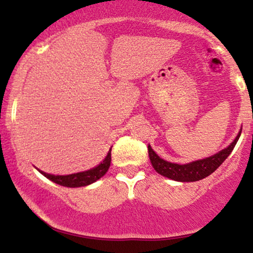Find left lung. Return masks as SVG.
<instances>
[{
  "mask_svg": "<svg viewBox=\"0 0 253 253\" xmlns=\"http://www.w3.org/2000/svg\"><path fill=\"white\" fill-rule=\"evenodd\" d=\"M240 134H242V130L239 132V134L234 141L229 145L228 147H226L225 150L220 151L216 155L208 157V158L201 159V161L193 162V163L179 165L175 163H170V162L164 161L159 157L157 153L151 149L149 145V156L150 161L152 163L153 168L158 173L163 175L168 178L173 179V181L178 182H195L200 181V179L206 178L207 176H210L211 173H213L217 168L221 165L225 159L231 155V152L233 151L234 146H236L238 139H239Z\"/></svg>",
  "mask_w": 253,
  "mask_h": 253,
  "instance_id": "8db88e82",
  "label": "left lung"
}]
</instances>
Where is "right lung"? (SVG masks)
Listing matches in <instances>:
<instances>
[{"label": "right lung", "mask_w": 253, "mask_h": 253, "mask_svg": "<svg viewBox=\"0 0 253 253\" xmlns=\"http://www.w3.org/2000/svg\"><path fill=\"white\" fill-rule=\"evenodd\" d=\"M109 150L108 155L106 158L103 159V162L101 164H98L94 169H90L88 171H83V172L78 173H72V175H66V176H54L50 175V173H46L43 171H40L46 178L51 179L52 182L57 183V184L63 185V187H69V188H77V187H85V185L91 184V183L96 182L97 179H100L104 173L107 172L110 167V161H112V155H110Z\"/></svg>", "instance_id": "right-lung-1"}]
</instances>
